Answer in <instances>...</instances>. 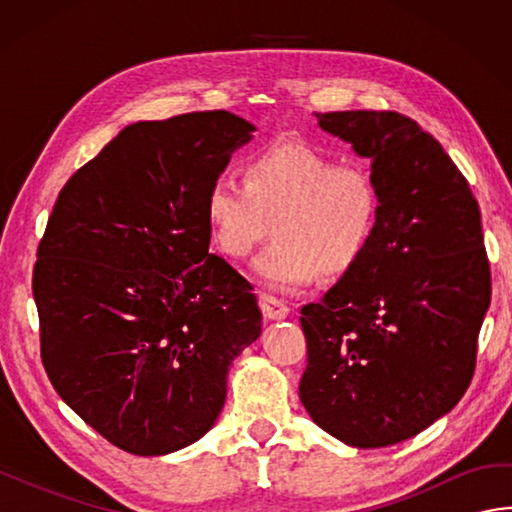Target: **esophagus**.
Instances as JSON below:
<instances>
[{
  "label": "esophagus",
  "mask_w": 512,
  "mask_h": 512,
  "mask_svg": "<svg viewBox=\"0 0 512 512\" xmlns=\"http://www.w3.org/2000/svg\"><path fill=\"white\" fill-rule=\"evenodd\" d=\"M259 303H262V312L264 317L270 321H279V319H286L290 314V308L286 306L284 301L277 299V297H270V295H262L259 297Z\"/></svg>",
  "instance_id": "1"
}]
</instances>
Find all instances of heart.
Segmentation results:
<instances>
[{
    "label": "heart",
    "mask_w": 512,
    "mask_h": 512,
    "mask_svg": "<svg viewBox=\"0 0 512 512\" xmlns=\"http://www.w3.org/2000/svg\"><path fill=\"white\" fill-rule=\"evenodd\" d=\"M206 220L226 257L244 259L266 237L275 242L255 259L264 286L292 292L347 273L372 242L380 193L361 165H336L306 143H279L250 156L244 182L222 173L206 193Z\"/></svg>",
    "instance_id": "1"
}]
</instances>
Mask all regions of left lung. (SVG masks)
<instances>
[{
  "label": "left lung",
  "instance_id": "8db88e82",
  "mask_svg": "<svg viewBox=\"0 0 512 512\" xmlns=\"http://www.w3.org/2000/svg\"><path fill=\"white\" fill-rule=\"evenodd\" d=\"M372 160L380 215L363 257L301 308L299 398L356 449L418 436L471 385L491 306L480 206L436 138L398 112L314 114Z\"/></svg>",
  "mask_w": 512,
  "mask_h": 512
}]
</instances>
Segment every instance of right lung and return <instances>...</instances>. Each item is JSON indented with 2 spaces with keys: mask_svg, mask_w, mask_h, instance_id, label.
<instances>
[{
  "mask_svg": "<svg viewBox=\"0 0 512 512\" xmlns=\"http://www.w3.org/2000/svg\"><path fill=\"white\" fill-rule=\"evenodd\" d=\"M255 125L193 112L127 125L65 182L39 242L41 361L114 447L167 455L209 431L262 334L253 286L209 253L206 193Z\"/></svg>",
  "mask_w": 512,
  "mask_h": 512,
  "instance_id": "1",
  "label": "right lung"
}]
</instances>
